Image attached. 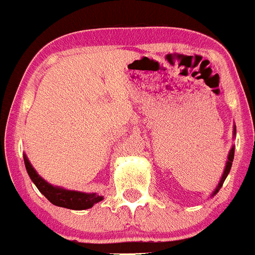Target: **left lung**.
Wrapping results in <instances>:
<instances>
[{"mask_svg":"<svg viewBox=\"0 0 255 255\" xmlns=\"http://www.w3.org/2000/svg\"><path fill=\"white\" fill-rule=\"evenodd\" d=\"M235 134H236V129H235V128H234V135H235ZM234 153H235V147H233V148H231V149H230V152H229V157H227L226 166H225L224 175H222V177H221V180H220V182H218L217 188H216V189H215V191H213V193H212V197H213V195H215V194H217L218 190H220V189H221V186L224 185V181H225V180H226L227 175H229L230 170H231V166H233Z\"/></svg>","mask_w":255,"mask_h":255,"instance_id":"left-lung-1","label":"left lung"}]
</instances>
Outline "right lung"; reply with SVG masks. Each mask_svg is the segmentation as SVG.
Masks as SVG:
<instances>
[{"instance_id":"obj_1","label":"right lung","mask_w":255,"mask_h":255,"mask_svg":"<svg viewBox=\"0 0 255 255\" xmlns=\"http://www.w3.org/2000/svg\"><path fill=\"white\" fill-rule=\"evenodd\" d=\"M24 163H25L29 177L31 179V181L34 182L38 190L55 206L75 209V211H82V209L92 208L94 204L103 199V197L97 195L96 193L88 194V193H82V191L66 190L64 188H60V186L51 185V184H48L46 180L42 179L38 175L37 171L33 168V166L30 164L25 154H24Z\"/></svg>"}]
</instances>
